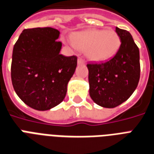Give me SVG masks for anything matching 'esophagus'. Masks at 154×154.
Masks as SVG:
<instances>
[{
	"label": "esophagus",
	"mask_w": 154,
	"mask_h": 154,
	"mask_svg": "<svg viewBox=\"0 0 154 154\" xmlns=\"http://www.w3.org/2000/svg\"><path fill=\"white\" fill-rule=\"evenodd\" d=\"M78 64L79 65H84V64H85V62H84V60H83V58H78Z\"/></svg>",
	"instance_id": "esophagus-1"
}]
</instances>
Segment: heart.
Listing matches in <instances>:
<instances>
[{"instance_id":"1","label":"heart","mask_w":154,"mask_h":154,"mask_svg":"<svg viewBox=\"0 0 154 154\" xmlns=\"http://www.w3.org/2000/svg\"><path fill=\"white\" fill-rule=\"evenodd\" d=\"M71 42L75 47L85 51L86 57L95 63L112 58L120 46V37L112 29L77 32L71 36Z\"/></svg>"}]
</instances>
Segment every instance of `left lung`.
<instances>
[{
    "label": "left lung",
    "instance_id": "obj_1",
    "mask_svg": "<svg viewBox=\"0 0 154 154\" xmlns=\"http://www.w3.org/2000/svg\"><path fill=\"white\" fill-rule=\"evenodd\" d=\"M120 46L115 55L100 63H88L89 95L103 108H112L128 100L140 79V52L130 33L116 27Z\"/></svg>",
    "mask_w": 154,
    "mask_h": 154
}]
</instances>
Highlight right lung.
<instances>
[{"label": "right lung", "instance_id": "obj_1", "mask_svg": "<svg viewBox=\"0 0 154 154\" xmlns=\"http://www.w3.org/2000/svg\"><path fill=\"white\" fill-rule=\"evenodd\" d=\"M60 32L51 27L24 29L13 50L14 91L29 107L46 111L63 100L77 57L60 54Z\"/></svg>", "mask_w": 154, "mask_h": 154}]
</instances>
